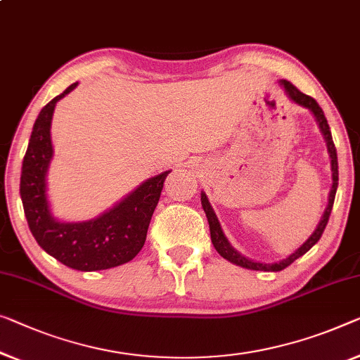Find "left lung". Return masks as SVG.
<instances>
[{
  "label": "left lung",
  "instance_id": "1",
  "mask_svg": "<svg viewBox=\"0 0 360 360\" xmlns=\"http://www.w3.org/2000/svg\"><path fill=\"white\" fill-rule=\"evenodd\" d=\"M278 82H280V85L284 89V94L288 95L289 100L294 101V103L299 105V106H302V108L309 110L310 112H312V116L315 117V121H317L321 136H323L325 142H326V150H328V155H330L331 189H330V194H328V203H326V208H325L323 214H321V218H320V221L317 224V228H315V231L310 234L309 239L305 240V243L300 245L299 249L294 250L291 255H288L286 259H283L280 262H275V264H265V262L252 260V259H249V257H245V255L240 254L239 250H236L233 245H231V243H229V240H228L226 234L223 233L221 224H219V219L217 217V213H214L212 203H210V200H208L207 194L202 191L200 192V202H202L203 212H205V214H207L208 226H210V236H212L213 248L217 249V252L223 257V259H226L228 262H231V264L238 265V266L248 268V270L281 271L286 266L291 265L294 260H297L299 257H302L305 252H309L310 249H312L314 245L319 243V239L321 238V234H323V231H325V226H326V223H328L331 208H333L336 189H338V157H336V148H335V143H333V137H331V131H330L328 121H326V117L323 115V110L320 108L319 103L312 98V96H309V95H305L302 92H299V90L294 87L291 82H288V80H284V79L278 80Z\"/></svg>",
  "mask_w": 360,
  "mask_h": 360
}]
</instances>
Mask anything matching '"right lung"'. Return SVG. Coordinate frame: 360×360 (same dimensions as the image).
<instances>
[{"label": "right lung", "mask_w": 360, "mask_h": 360, "mask_svg": "<svg viewBox=\"0 0 360 360\" xmlns=\"http://www.w3.org/2000/svg\"><path fill=\"white\" fill-rule=\"evenodd\" d=\"M77 84L69 85L37 116L22 162L20 198L30 233L46 254L79 271L108 270L131 262L143 248L150 219L171 169L146 179L92 219H58L51 212L46 181L55 155L51 121L58 101L71 94Z\"/></svg>", "instance_id": "add662e5"}]
</instances>
